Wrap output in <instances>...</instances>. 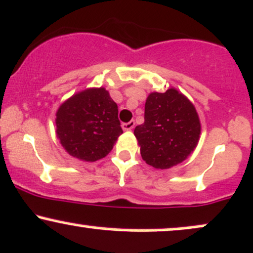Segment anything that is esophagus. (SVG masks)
I'll return each mask as SVG.
<instances>
[{
  "label": "esophagus",
  "mask_w": 253,
  "mask_h": 253,
  "mask_svg": "<svg viewBox=\"0 0 253 253\" xmlns=\"http://www.w3.org/2000/svg\"><path fill=\"white\" fill-rule=\"evenodd\" d=\"M135 122L131 120L129 122H125V124H122V128L125 129V131H129V129H132L133 127H134Z\"/></svg>",
  "instance_id": "1"
}]
</instances>
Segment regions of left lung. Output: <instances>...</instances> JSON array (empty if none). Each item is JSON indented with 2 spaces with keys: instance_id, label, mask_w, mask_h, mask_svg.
<instances>
[{
  "instance_id": "obj_1",
  "label": "left lung",
  "mask_w": 253,
  "mask_h": 253,
  "mask_svg": "<svg viewBox=\"0 0 253 253\" xmlns=\"http://www.w3.org/2000/svg\"><path fill=\"white\" fill-rule=\"evenodd\" d=\"M201 122L194 105L175 88L150 93L144 124L134 128L143 160L157 169L179 165L199 140Z\"/></svg>"
}]
</instances>
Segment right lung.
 <instances>
[{
	"label": "right lung",
	"mask_w": 253,
	"mask_h": 253,
	"mask_svg": "<svg viewBox=\"0 0 253 253\" xmlns=\"http://www.w3.org/2000/svg\"><path fill=\"white\" fill-rule=\"evenodd\" d=\"M118 113V104L105 88L82 91L57 110V138L71 156L87 162L101 160L122 133Z\"/></svg>",
	"instance_id": "obj_1"
}]
</instances>
